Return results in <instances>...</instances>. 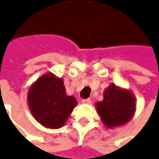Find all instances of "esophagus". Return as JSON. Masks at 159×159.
Listing matches in <instances>:
<instances>
[{"label":"esophagus","mask_w":159,"mask_h":159,"mask_svg":"<svg viewBox=\"0 0 159 159\" xmlns=\"http://www.w3.org/2000/svg\"><path fill=\"white\" fill-rule=\"evenodd\" d=\"M82 103H84V104H90V103H91V99H90V98L82 99Z\"/></svg>","instance_id":"34e87169"}]
</instances>
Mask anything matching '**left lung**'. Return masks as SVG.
Wrapping results in <instances>:
<instances>
[{
  "label": "left lung",
  "mask_w": 159,
  "mask_h": 159,
  "mask_svg": "<svg viewBox=\"0 0 159 159\" xmlns=\"http://www.w3.org/2000/svg\"><path fill=\"white\" fill-rule=\"evenodd\" d=\"M96 105L103 123L112 128L130 120L135 111V98L129 91L111 84L104 92V99Z\"/></svg>",
  "instance_id": "obj_1"
}]
</instances>
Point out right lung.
<instances>
[{"label": "right lung", "mask_w": 159, "mask_h": 159, "mask_svg": "<svg viewBox=\"0 0 159 159\" xmlns=\"http://www.w3.org/2000/svg\"><path fill=\"white\" fill-rule=\"evenodd\" d=\"M28 105L35 119L43 126L51 129L61 127L77 102L65 93L61 78L47 74L30 87Z\"/></svg>", "instance_id": "right-lung-1"}]
</instances>
